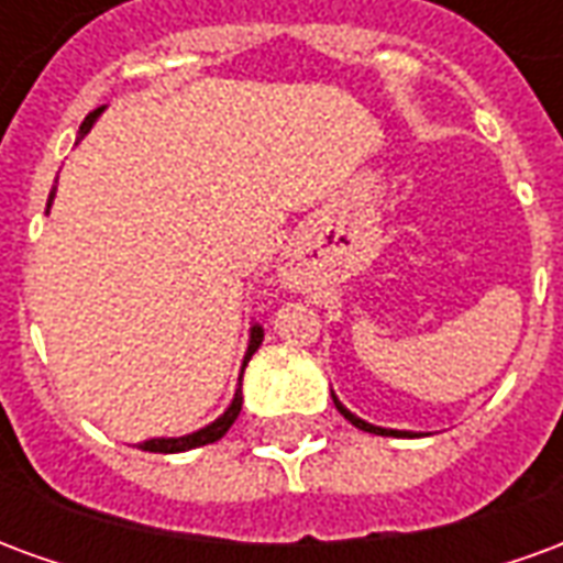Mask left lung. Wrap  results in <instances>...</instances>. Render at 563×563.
<instances>
[{
  "instance_id": "1",
  "label": "left lung",
  "mask_w": 563,
  "mask_h": 563,
  "mask_svg": "<svg viewBox=\"0 0 563 563\" xmlns=\"http://www.w3.org/2000/svg\"><path fill=\"white\" fill-rule=\"evenodd\" d=\"M331 398H334V407L341 410L343 419H350V422L355 424V428H362V431H367V434H379V437H419L416 431H395V428H379V424H371L365 422V419H358V416L353 413V410H346L341 401H338V395L331 391Z\"/></svg>"
}]
</instances>
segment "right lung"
Listing matches in <instances>:
<instances>
[{
	"mask_svg": "<svg viewBox=\"0 0 563 563\" xmlns=\"http://www.w3.org/2000/svg\"><path fill=\"white\" fill-rule=\"evenodd\" d=\"M104 108H96L92 114H87V120L80 123V132H78V141H84V135L90 132L92 126H96V120L102 117ZM54 196H56V186L51 189V198H47V210H51V205H54ZM262 329L258 325H253L250 329V343H246V353H244V362H241V377H238V389H234V398L232 404L225 407V413L220 416V419H213L210 424H205V428H198V431H192V434H184V437H153V440H144L139 449H144V452H165V455H172V452H186V449H196V446H208V443H217L229 428L234 424V419H238V413H241V404H244V395H241V379H244V367L246 362L253 358V353H256L258 346H262Z\"/></svg>",
	"mask_w": 563,
	"mask_h": 563,
	"instance_id": "add662e5",
	"label": "right lung"
}]
</instances>
